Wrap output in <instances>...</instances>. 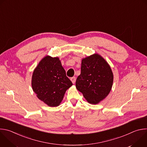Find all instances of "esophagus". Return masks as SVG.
Listing matches in <instances>:
<instances>
[{
	"instance_id": "1",
	"label": "esophagus",
	"mask_w": 147,
	"mask_h": 147,
	"mask_svg": "<svg viewBox=\"0 0 147 147\" xmlns=\"http://www.w3.org/2000/svg\"><path fill=\"white\" fill-rule=\"evenodd\" d=\"M76 80V78L75 77H71V78H70V80L71 81V82H73V84H74V83H75Z\"/></svg>"
}]
</instances>
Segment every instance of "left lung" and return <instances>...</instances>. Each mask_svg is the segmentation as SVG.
<instances>
[{
	"instance_id": "left-lung-1",
	"label": "left lung",
	"mask_w": 147,
	"mask_h": 147,
	"mask_svg": "<svg viewBox=\"0 0 147 147\" xmlns=\"http://www.w3.org/2000/svg\"><path fill=\"white\" fill-rule=\"evenodd\" d=\"M113 82V74L108 63L98 53L83 58L81 74L76 87L87 101L98 104L110 93Z\"/></svg>"
}]
</instances>
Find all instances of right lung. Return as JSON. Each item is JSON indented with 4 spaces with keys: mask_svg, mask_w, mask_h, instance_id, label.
<instances>
[{
    "mask_svg": "<svg viewBox=\"0 0 147 147\" xmlns=\"http://www.w3.org/2000/svg\"><path fill=\"white\" fill-rule=\"evenodd\" d=\"M33 91L50 107L59 106L73 83L66 76L58 57L47 55L39 62L31 79Z\"/></svg>",
    "mask_w": 147,
    "mask_h": 147,
    "instance_id": "obj_1",
    "label": "right lung"
}]
</instances>
